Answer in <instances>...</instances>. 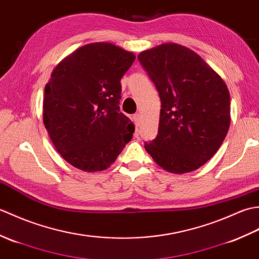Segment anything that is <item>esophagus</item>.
<instances>
[{
  "instance_id": "1",
  "label": "esophagus",
  "mask_w": 259,
  "mask_h": 259,
  "mask_svg": "<svg viewBox=\"0 0 259 259\" xmlns=\"http://www.w3.org/2000/svg\"><path fill=\"white\" fill-rule=\"evenodd\" d=\"M133 121H134V123H135V125L137 126V128H139V125H140V114L139 113H136V114H134L133 115Z\"/></svg>"
}]
</instances>
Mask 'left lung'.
Listing matches in <instances>:
<instances>
[{"label": "left lung", "mask_w": 259, "mask_h": 259, "mask_svg": "<svg viewBox=\"0 0 259 259\" xmlns=\"http://www.w3.org/2000/svg\"><path fill=\"white\" fill-rule=\"evenodd\" d=\"M142 68L161 101L158 135L145 142L162 169L185 174L217 152L230 124V97L223 79L190 49L166 43L141 52Z\"/></svg>", "instance_id": "left-lung-1"}]
</instances>
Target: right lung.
Segmentation results:
<instances>
[{"instance_id": "right-lung-1", "label": "right lung", "mask_w": 259, "mask_h": 259, "mask_svg": "<svg viewBox=\"0 0 259 259\" xmlns=\"http://www.w3.org/2000/svg\"><path fill=\"white\" fill-rule=\"evenodd\" d=\"M135 54L108 42L74 51L53 70L45 89L43 122L57 151L83 171L110 167L133 139L120 112L121 78Z\"/></svg>"}]
</instances>
